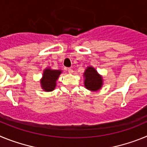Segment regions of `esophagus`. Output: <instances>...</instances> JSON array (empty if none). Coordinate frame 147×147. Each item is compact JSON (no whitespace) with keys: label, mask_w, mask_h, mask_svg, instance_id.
I'll return each instance as SVG.
<instances>
[{"label":"esophagus","mask_w":147,"mask_h":147,"mask_svg":"<svg viewBox=\"0 0 147 147\" xmlns=\"http://www.w3.org/2000/svg\"><path fill=\"white\" fill-rule=\"evenodd\" d=\"M67 70V71H68V73H70V74H72L73 73V69L71 68V67H68Z\"/></svg>","instance_id":"1"}]
</instances>
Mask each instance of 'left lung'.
Masks as SVG:
<instances>
[{
  "label": "left lung",
  "instance_id": "8db88e82",
  "mask_svg": "<svg viewBox=\"0 0 147 147\" xmlns=\"http://www.w3.org/2000/svg\"><path fill=\"white\" fill-rule=\"evenodd\" d=\"M84 76L85 79V86L87 89L96 91L101 88L102 78L93 67H88L84 73Z\"/></svg>",
  "mask_w": 147,
  "mask_h": 147
}]
</instances>
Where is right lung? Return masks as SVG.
Instances as JSON below:
<instances>
[{
  "mask_svg": "<svg viewBox=\"0 0 147 147\" xmlns=\"http://www.w3.org/2000/svg\"><path fill=\"white\" fill-rule=\"evenodd\" d=\"M62 71L59 70H51L47 68L44 71L41 85L45 91H52L56 87V81Z\"/></svg>",
  "mask_w": 147,
  "mask_h": 147,
  "instance_id": "1",
  "label": "right lung"
}]
</instances>
